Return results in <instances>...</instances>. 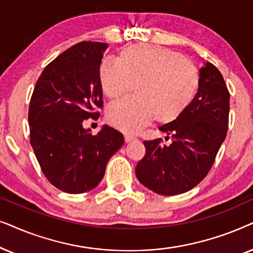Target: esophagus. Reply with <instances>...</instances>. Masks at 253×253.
Returning a JSON list of instances; mask_svg holds the SVG:
<instances>
[{"mask_svg":"<svg viewBox=\"0 0 253 253\" xmlns=\"http://www.w3.org/2000/svg\"><path fill=\"white\" fill-rule=\"evenodd\" d=\"M135 140V136L130 135V134H125V141H126L127 143L128 142H132V141Z\"/></svg>","mask_w":253,"mask_h":253,"instance_id":"obj_1","label":"esophagus"}]
</instances>
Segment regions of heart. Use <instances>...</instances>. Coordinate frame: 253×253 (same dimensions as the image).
Listing matches in <instances>:
<instances>
[{
	"mask_svg": "<svg viewBox=\"0 0 253 253\" xmlns=\"http://www.w3.org/2000/svg\"><path fill=\"white\" fill-rule=\"evenodd\" d=\"M118 61L104 60L99 81L107 98L128 95L134 86L136 98L124 99L107 109V121L125 132H136L151 120L171 123L194 99L199 73L192 62L170 48L132 45L118 54Z\"/></svg>",
	"mask_w": 253,
	"mask_h": 253,
	"instance_id": "obj_1",
	"label": "heart"
}]
</instances>
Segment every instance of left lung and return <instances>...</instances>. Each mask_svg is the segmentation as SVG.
<instances>
[{
    "label": "left lung",
    "instance_id": "8db88e82",
    "mask_svg": "<svg viewBox=\"0 0 253 253\" xmlns=\"http://www.w3.org/2000/svg\"><path fill=\"white\" fill-rule=\"evenodd\" d=\"M229 100L223 76L207 62L200 69L199 89L190 106L160 127L171 136V143L143 141L146 155L135 169L140 183L161 195L181 194L197 186L210 172L227 135Z\"/></svg>",
    "mask_w": 253,
    "mask_h": 253
}]
</instances>
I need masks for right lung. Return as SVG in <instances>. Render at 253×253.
<instances>
[{"mask_svg":"<svg viewBox=\"0 0 253 253\" xmlns=\"http://www.w3.org/2000/svg\"><path fill=\"white\" fill-rule=\"evenodd\" d=\"M107 47L82 42L65 50L42 70L30 100L33 151L49 183L67 193L95 188L124 144V135L113 127L105 125L96 135L83 127L103 107L99 67Z\"/></svg>","mask_w":253,"mask_h":253,"instance_id":"add662e5","label":"right lung"}]
</instances>
